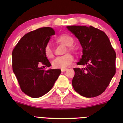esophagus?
Here are the masks:
<instances>
[{
    "instance_id": "esophagus-1",
    "label": "esophagus",
    "mask_w": 123,
    "mask_h": 123,
    "mask_svg": "<svg viewBox=\"0 0 123 123\" xmlns=\"http://www.w3.org/2000/svg\"><path fill=\"white\" fill-rule=\"evenodd\" d=\"M68 69V68H62V69H61V71L62 72H65Z\"/></svg>"
}]
</instances>
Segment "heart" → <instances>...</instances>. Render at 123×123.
<instances>
[{"label": "heart", "instance_id": "heart-1", "mask_svg": "<svg viewBox=\"0 0 123 123\" xmlns=\"http://www.w3.org/2000/svg\"><path fill=\"white\" fill-rule=\"evenodd\" d=\"M57 41L59 43L63 44L65 46H68L69 51L74 50L72 46L74 40L72 36L67 34L60 35L57 38ZM44 54L47 58H52L53 57V50L49 45H47L44 48ZM73 57L70 54L64 55L61 57H58L54 60L53 65L55 68H65L72 64L73 61Z\"/></svg>", "mask_w": 123, "mask_h": 123}]
</instances>
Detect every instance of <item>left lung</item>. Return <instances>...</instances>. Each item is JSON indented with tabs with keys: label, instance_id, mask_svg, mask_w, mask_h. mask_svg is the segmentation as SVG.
<instances>
[{
	"label": "left lung",
	"instance_id": "8db88e82",
	"mask_svg": "<svg viewBox=\"0 0 123 123\" xmlns=\"http://www.w3.org/2000/svg\"><path fill=\"white\" fill-rule=\"evenodd\" d=\"M83 48L81 58L74 68L73 87L80 95L91 98L101 95L116 73V53L105 33L93 26H69Z\"/></svg>",
	"mask_w": 123,
	"mask_h": 123
}]
</instances>
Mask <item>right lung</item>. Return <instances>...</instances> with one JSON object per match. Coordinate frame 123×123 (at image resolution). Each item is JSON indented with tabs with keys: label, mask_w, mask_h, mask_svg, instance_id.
Here are the masks:
<instances>
[{
	"label": "right lung",
	"mask_w": 123,
	"mask_h": 123,
	"mask_svg": "<svg viewBox=\"0 0 123 123\" xmlns=\"http://www.w3.org/2000/svg\"><path fill=\"white\" fill-rule=\"evenodd\" d=\"M55 31L44 27L25 34L12 51V70L21 90L32 98H39L50 91L61 70H44L39 65H51L44 54V48Z\"/></svg>",
	"instance_id": "right-lung-1"
}]
</instances>
